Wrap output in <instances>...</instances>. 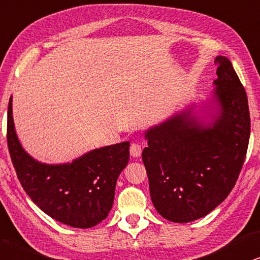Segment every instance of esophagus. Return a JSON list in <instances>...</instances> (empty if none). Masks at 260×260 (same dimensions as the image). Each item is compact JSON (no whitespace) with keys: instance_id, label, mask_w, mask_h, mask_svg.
Returning a JSON list of instances; mask_svg holds the SVG:
<instances>
[{"instance_id":"obj_1","label":"esophagus","mask_w":260,"mask_h":260,"mask_svg":"<svg viewBox=\"0 0 260 260\" xmlns=\"http://www.w3.org/2000/svg\"><path fill=\"white\" fill-rule=\"evenodd\" d=\"M129 152L132 157H139L141 154V146L138 143H132L129 146Z\"/></svg>"}]
</instances>
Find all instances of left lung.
<instances>
[{
	"mask_svg": "<svg viewBox=\"0 0 260 260\" xmlns=\"http://www.w3.org/2000/svg\"><path fill=\"white\" fill-rule=\"evenodd\" d=\"M212 100L204 122L183 110L145 132L143 162L150 196L162 217L175 223L202 218L235 186L247 152L251 119L241 81L224 56L215 58Z\"/></svg>",
	"mask_w": 260,
	"mask_h": 260,
	"instance_id": "8db88e82",
	"label": "left lung"
}]
</instances>
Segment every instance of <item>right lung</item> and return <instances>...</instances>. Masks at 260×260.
<instances>
[{
	"label": "right lung",
	"instance_id": "1",
	"mask_svg": "<svg viewBox=\"0 0 260 260\" xmlns=\"http://www.w3.org/2000/svg\"><path fill=\"white\" fill-rule=\"evenodd\" d=\"M7 141L22 188L51 218L74 226L91 228L107 218L113 208L117 177L129 159V141L104 146L72 163L45 164L22 149L8 104Z\"/></svg>",
	"mask_w": 260,
	"mask_h": 260
}]
</instances>
